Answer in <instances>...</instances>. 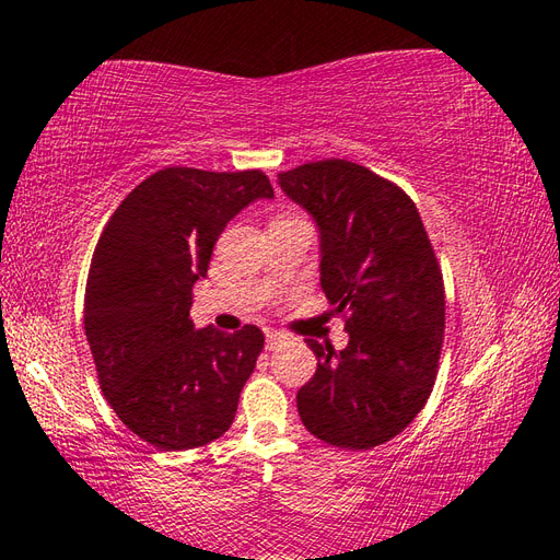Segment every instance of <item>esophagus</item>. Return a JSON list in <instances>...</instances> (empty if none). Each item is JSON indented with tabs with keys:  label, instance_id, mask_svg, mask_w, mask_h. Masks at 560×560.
Wrapping results in <instances>:
<instances>
[{
	"label": "esophagus",
	"instance_id": "esophagus-1",
	"mask_svg": "<svg viewBox=\"0 0 560 560\" xmlns=\"http://www.w3.org/2000/svg\"><path fill=\"white\" fill-rule=\"evenodd\" d=\"M289 339V335H283V331H277V329H269L267 331V349L269 351H273L277 347H281L283 341Z\"/></svg>",
	"mask_w": 560,
	"mask_h": 560
}]
</instances>
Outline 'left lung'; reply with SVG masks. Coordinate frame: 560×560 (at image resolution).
Instances as JSON below:
<instances>
[{"label": "left lung", "instance_id": "obj_1", "mask_svg": "<svg viewBox=\"0 0 560 560\" xmlns=\"http://www.w3.org/2000/svg\"><path fill=\"white\" fill-rule=\"evenodd\" d=\"M279 185L315 217L319 283L343 317L349 347L305 339L317 371L299 413L315 438L371 450L399 435L435 385L445 337V287L411 197L365 165L327 159L279 173Z\"/></svg>", "mask_w": 560, "mask_h": 560}]
</instances>
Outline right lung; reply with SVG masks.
Segmentation results:
<instances>
[{"mask_svg": "<svg viewBox=\"0 0 560 560\" xmlns=\"http://www.w3.org/2000/svg\"><path fill=\"white\" fill-rule=\"evenodd\" d=\"M273 197L261 171L163 168L129 192L93 249L83 329L105 399L159 450H192L229 431L265 335L195 329V281L237 211Z\"/></svg>", "mask_w": 560, "mask_h": 560, "instance_id": "obj_1", "label": "right lung"}]
</instances>
